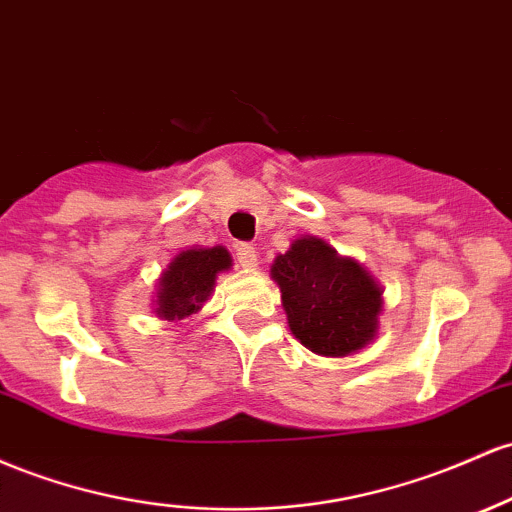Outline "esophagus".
<instances>
[{
    "label": "esophagus",
    "instance_id": "1",
    "mask_svg": "<svg viewBox=\"0 0 512 512\" xmlns=\"http://www.w3.org/2000/svg\"><path fill=\"white\" fill-rule=\"evenodd\" d=\"M235 257H238L240 265L247 267V269H255L257 267V250L250 243L235 245Z\"/></svg>",
    "mask_w": 512,
    "mask_h": 512
}]
</instances>
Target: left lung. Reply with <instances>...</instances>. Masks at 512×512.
<instances>
[{"mask_svg":"<svg viewBox=\"0 0 512 512\" xmlns=\"http://www.w3.org/2000/svg\"><path fill=\"white\" fill-rule=\"evenodd\" d=\"M272 279L282 291L291 333L316 355H355L376 338L381 286L325 240L296 238L284 255L274 257Z\"/></svg>","mask_w":512,"mask_h":512,"instance_id":"1","label":"left lung"}]
</instances>
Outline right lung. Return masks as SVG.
I'll return each instance as SVG.
<instances>
[{"label":"right lung","instance_id":"add662e5","mask_svg":"<svg viewBox=\"0 0 512 512\" xmlns=\"http://www.w3.org/2000/svg\"><path fill=\"white\" fill-rule=\"evenodd\" d=\"M230 267L233 260L223 245L182 250L157 282L155 316L174 323L189 318L209 301L218 274Z\"/></svg>","mask_w":512,"mask_h":512}]
</instances>
